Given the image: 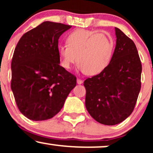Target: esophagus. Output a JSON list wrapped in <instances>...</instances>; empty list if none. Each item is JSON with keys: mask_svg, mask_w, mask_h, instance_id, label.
<instances>
[{"mask_svg": "<svg viewBox=\"0 0 153 153\" xmlns=\"http://www.w3.org/2000/svg\"><path fill=\"white\" fill-rule=\"evenodd\" d=\"M77 83H78V84H81V83H82V80H81V79L78 78V79H77Z\"/></svg>", "mask_w": 153, "mask_h": 153, "instance_id": "esophagus-1", "label": "esophagus"}]
</instances>
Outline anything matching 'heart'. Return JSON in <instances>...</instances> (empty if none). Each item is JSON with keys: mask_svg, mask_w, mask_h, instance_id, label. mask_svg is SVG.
I'll list each match as a JSON object with an SVG mask.
<instances>
[{"mask_svg": "<svg viewBox=\"0 0 153 153\" xmlns=\"http://www.w3.org/2000/svg\"><path fill=\"white\" fill-rule=\"evenodd\" d=\"M66 43L58 46L61 65L69 70L77 59L78 70L88 75L102 72L109 64L114 50L111 35L88 29L71 32Z\"/></svg>", "mask_w": 153, "mask_h": 153, "instance_id": "1", "label": "heart"}]
</instances>
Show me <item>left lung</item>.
<instances>
[{
	"instance_id": "obj_1",
	"label": "left lung",
	"mask_w": 153,
	"mask_h": 153,
	"mask_svg": "<svg viewBox=\"0 0 153 153\" xmlns=\"http://www.w3.org/2000/svg\"><path fill=\"white\" fill-rule=\"evenodd\" d=\"M117 44L109 64L84 81L85 107L105 125L119 124L132 113L141 88L142 64L134 42L115 28Z\"/></svg>"
}]
</instances>
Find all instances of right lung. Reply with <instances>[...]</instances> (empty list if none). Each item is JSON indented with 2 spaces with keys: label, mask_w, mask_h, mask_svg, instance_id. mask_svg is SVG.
Segmentation results:
<instances>
[{
  "label": "right lung",
  "mask_w": 153,
  "mask_h": 153,
  "mask_svg": "<svg viewBox=\"0 0 153 153\" xmlns=\"http://www.w3.org/2000/svg\"><path fill=\"white\" fill-rule=\"evenodd\" d=\"M72 26L45 22L19 39L11 61L10 87L28 119H51L76 85V77L59 65L58 39Z\"/></svg>",
  "instance_id": "obj_1"
}]
</instances>
